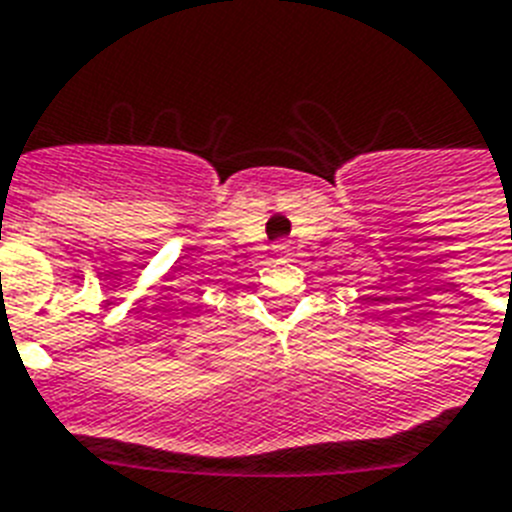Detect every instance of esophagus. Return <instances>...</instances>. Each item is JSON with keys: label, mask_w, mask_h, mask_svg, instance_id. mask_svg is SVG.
Returning a JSON list of instances; mask_svg holds the SVG:
<instances>
[{"label": "esophagus", "mask_w": 512, "mask_h": 512, "mask_svg": "<svg viewBox=\"0 0 512 512\" xmlns=\"http://www.w3.org/2000/svg\"><path fill=\"white\" fill-rule=\"evenodd\" d=\"M286 247H289V244H286V242H278V244H273V249H276V252H284Z\"/></svg>", "instance_id": "1"}]
</instances>
